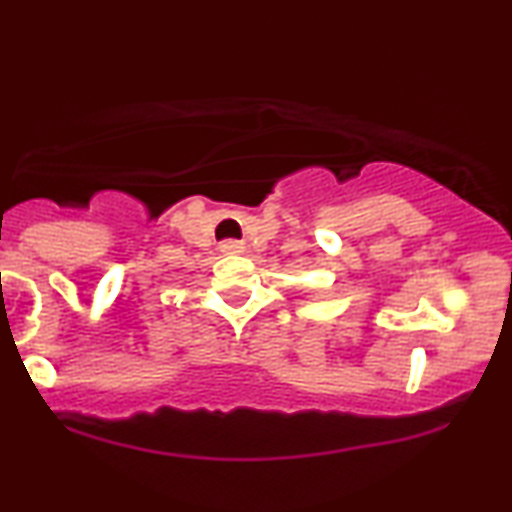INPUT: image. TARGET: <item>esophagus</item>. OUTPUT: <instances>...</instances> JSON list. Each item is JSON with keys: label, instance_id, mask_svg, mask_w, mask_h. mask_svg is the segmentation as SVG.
Returning a JSON list of instances; mask_svg holds the SVG:
<instances>
[{"label": "esophagus", "instance_id": "esophagus-1", "mask_svg": "<svg viewBox=\"0 0 512 512\" xmlns=\"http://www.w3.org/2000/svg\"><path fill=\"white\" fill-rule=\"evenodd\" d=\"M219 249H221V254L233 256V254H242V251H244V244H242V242H237V240H223V242L219 244Z\"/></svg>", "mask_w": 512, "mask_h": 512}]
</instances>
